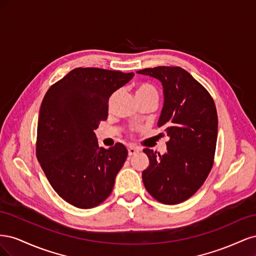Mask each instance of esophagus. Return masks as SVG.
<instances>
[{"label":"esophagus","mask_w":256,"mask_h":256,"mask_svg":"<svg viewBox=\"0 0 256 256\" xmlns=\"http://www.w3.org/2000/svg\"><path fill=\"white\" fill-rule=\"evenodd\" d=\"M138 152V150L136 148V147H134V146L128 147V154H129V156H134V154H136Z\"/></svg>","instance_id":"1"}]
</instances>
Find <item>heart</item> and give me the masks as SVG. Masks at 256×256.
Listing matches in <instances>:
<instances>
[{"label":"heart","mask_w":256,"mask_h":256,"mask_svg":"<svg viewBox=\"0 0 256 256\" xmlns=\"http://www.w3.org/2000/svg\"><path fill=\"white\" fill-rule=\"evenodd\" d=\"M141 92H154V94H157V90L152 86V85L143 83L141 85H138L136 88V94H141Z\"/></svg>","instance_id":"b5f03b06"}]
</instances>
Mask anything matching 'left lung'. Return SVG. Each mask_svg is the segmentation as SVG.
<instances>
[{"label":"left lung","mask_w":256,"mask_h":256,"mask_svg":"<svg viewBox=\"0 0 256 256\" xmlns=\"http://www.w3.org/2000/svg\"><path fill=\"white\" fill-rule=\"evenodd\" d=\"M158 79L164 104L158 126L170 136L166 154L144 148L150 166L142 173L147 192L162 204H180L202 187L214 166L218 115L212 97L180 67L145 68Z\"/></svg>","instance_id":"8db88e82"}]
</instances>
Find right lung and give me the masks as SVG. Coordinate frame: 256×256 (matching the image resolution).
I'll return each instance as SVG.
<instances>
[{"mask_svg":"<svg viewBox=\"0 0 256 256\" xmlns=\"http://www.w3.org/2000/svg\"><path fill=\"white\" fill-rule=\"evenodd\" d=\"M134 72L74 68L51 85L40 106L36 156L52 188L78 208H92L111 194L127 159L120 143L99 147L94 130L108 118L113 92Z\"/></svg>","mask_w":256,"mask_h":256,"instance_id":"1","label":"right lung"}]
</instances>
